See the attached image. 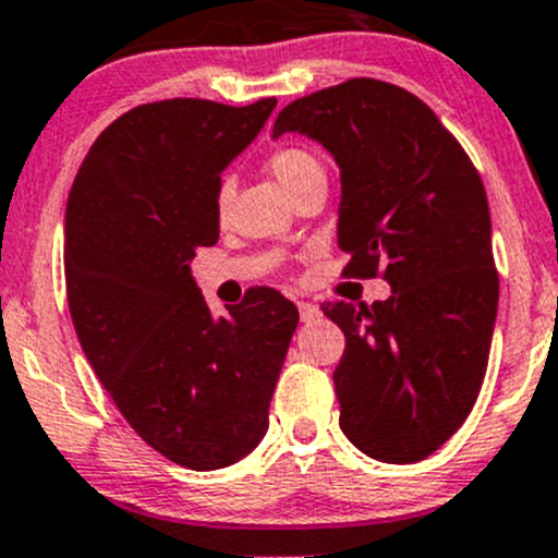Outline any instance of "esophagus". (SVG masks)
Segmentation results:
<instances>
[{
    "instance_id": "1",
    "label": "esophagus",
    "mask_w": 558,
    "mask_h": 558,
    "mask_svg": "<svg viewBox=\"0 0 558 558\" xmlns=\"http://www.w3.org/2000/svg\"><path fill=\"white\" fill-rule=\"evenodd\" d=\"M296 307H300V318L305 320V324H307V320H315L320 315V311L313 305V302H300Z\"/></svg>"
}]
</instances>
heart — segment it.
I'll return each instance as SVG.
<instances>
[{
    "mask_svg": "<svg viewBox=\"0 0 558 558\" xmlns=\"http://www.w3.org/2000/svg\"><path fill=\"white\" fill-rule=\"evenodd\" d=\"M318 167L320 165L315 161V156L302 148H280L269 156V172H272V178L278 180V185L286 191V194H289V191L294 189L307 172L318 170ZM229 196H232V183H229V180H221V185H218L216 191L218 213L227 210Z\"/></svg>",
    "mask_w": 558,
    "mask_h": 558,
    "instance_id": "obj_1",
    "label": "heart"
}]
</instances>
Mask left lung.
<instances>
[{
	"mask_svg": "<svg viewBox=\"0 0 558 558\" xmlns=\"http://www.w3.org/2000/svg\"><path fill=\"white\" fill-rule=\"evenodd\" d=\"M286 132L340 167L345 275L391 286L369 307L320 305L345 335L340 429L373 459L413 464L464 424L486 375L499 302L486 189L429 107L373 77L286 105L272 137Z\"/></svg>",
	"mask_w": 558,
	"mask_h": 558,
	"instance_id": "left-lung-1",
	"label": "left lung"
}]
</instances>
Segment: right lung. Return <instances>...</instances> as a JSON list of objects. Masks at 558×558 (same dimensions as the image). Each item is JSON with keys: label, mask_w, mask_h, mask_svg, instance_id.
I'll use <instances>...</instances> for the list:
<instances>
[{"label": "right lung", "mask_w": 558, "mask_h": 558, "mask_svg": "<svg viewBox=\"0 0 558 558\" xmlns=\"http://www.w3.org/2000/svg\"><path fill=\"white\" fill-rule=\"evenodd\" d=\"M278 99L140 105L92 145L66 199L64 275L83 353L134 432L189 470L262 442L300 311L258 286L213 315L191 275L218 243L221 172Z\"/></svg>", "instance_id": "1"}]
</instances>
